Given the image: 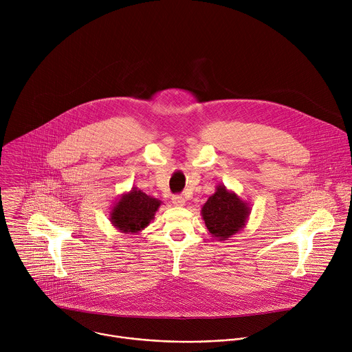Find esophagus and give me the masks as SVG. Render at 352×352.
I'll list each match as a JSON object with an SVG mask.
<instances>
[{"mask_svg": "<svg viewBox=\"0 0 352 352\" xmlns=\"http://www.w3.org/2000/svg\"><path fill=\"white\" fill-rule=\"evenodd\" d=\"M171 200H173L174 206H178V208L185 206V197H184L182 195H174V196L171 197Z\"/></svg>", "mask_w": 352, "mask_h": 352, "instance_id": "1", "label": "esophagus"}]
</instances>
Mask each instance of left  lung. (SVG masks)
<instances>
[{"label": "left lung", "instance_id": "8db88e82", "mask_svg": "<svg viewBox=\"0 0 352 352\" xmlns=\"http://www.w3.org/2000/svg\"><path fill=\"white\" fill-rule=\"evenodd\" d=\"M249 212L246 202L234 192L227 190L224 185H217L216 192L208 199L200 213L212 236L224 241L245 227Z\"/></svg>", "mask_w": 352, "mask_h": 352}]
</instances>
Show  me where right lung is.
<instances>
[{
    "label": "right lung",
    "mask_w": 352,
    "mask_h": 352,
    "mask_svg": "<svg viewBox=\"0 0 352 352\" xmlns=\"http://www.w3.org/2000/svg\"><path fill=\"white\" fill-rule=\"evenodd\" d=\"M162 202L138 188L124 193L110 213L113 226L125 234H138L155 219Z\"/></svg>",
    "instance_id": "right-lung-1"
}]
</instances>
